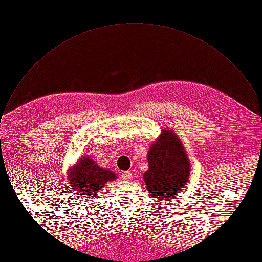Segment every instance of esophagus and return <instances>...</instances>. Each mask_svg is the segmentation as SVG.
<instances>
[{
    "mask_svg": "<svg viewBox=\"0 0 262 262\" xmlns=\"http://www.w3.org/2000/svg\"><path fill=\"white\" fill-rule=\"evenodd\" d=\"M121 178L123 180H130L132 179V173L129 171H123L121 173Z\"/></svg>",
    "mask_w": 262,
    "mask_h": 262,
    "instance_id": "obj_1",
    "label": "esophagus"
}]
</instances>
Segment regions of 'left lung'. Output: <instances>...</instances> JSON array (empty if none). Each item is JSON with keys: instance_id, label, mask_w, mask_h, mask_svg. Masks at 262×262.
<instances>
[{"instance_id": "1", "label": "left lung", "mask_w": 262, "mask_h": 262, "mask_svg": "<svg viewBox=\"0 0 262 262\" xmlns=\"http://www.w3.org/2000/svg\"><path fill=\"white\" fill-rule=\"evenodd\" d=\"M148 169L143 179L147 190L154 198L168 200L186 184L190 165L179 137L173 130L164 129L147 154Z\"/></svg>"}]
</instances>
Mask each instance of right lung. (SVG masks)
<instances>
[{"label":"right lung","mask_w":262,"mask_h":262,"mask_svg":"<svg viewBox=\"0 0 262 262\" xmlns=\"http://www.w3.org/2000/svg\"><path fill=\"white\" fill-rule=\"evenodd\" d=\"M117 178L113 171L100 167L89 156H82L78 163L68 170L71 189L83 197L99 195L103 185Z\"/></svg>","instance_id":"right-lung-1"}]
</instances>
